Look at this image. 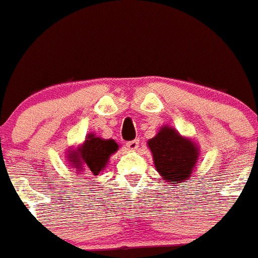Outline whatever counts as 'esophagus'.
Listing matches in <instances>:
<instances>
[{
  "mask_svg": "<svg viewBox=\"0 0 258 258\" xmlns=\"http://www.w3.org/2000/svg\"><path fill=\"white\" fill-rule=\"evenodd\" d=\"M125 147H127L130 151H136L138 147H139V140L135 139V140H131V142H127L125 143Z\"/></svg>",
  "mask_w": 258,
  "mask_h": 258,
  "instance_id": "obj_1",
  "label": "esophagus"
}]
</instances>
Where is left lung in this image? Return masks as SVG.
<instances>
[{
    "label": "left lung",
    "instance_id": "8db88e82",
    "mask_svg": "<svg viewBox=\"0 0 258 258\" xmlns=\"http://www.w3.org/2000/svg\"><path fill=\"white\" fill-rule=\"evenodd\" d=\"M148 147L162 181L187 182L198 162L199 148L196 143L179 135L173 127L164 125L155 138L148 140Z\"/></svg>",
    "mask_w": 258,
    "mask_h": 258
}]
</instances>
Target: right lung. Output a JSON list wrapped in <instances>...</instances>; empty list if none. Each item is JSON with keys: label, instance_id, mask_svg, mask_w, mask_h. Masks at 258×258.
<instances>
[{"label": "right lung", "instance_id": "1", "mask_svg": "<svg viewBox=\"0 0 258 258\" xmlns=\"http://www.w3.org/2000/svg\"><path fill=\"white\" fill-rule=\"evenodd\" d=\"M118 148L115 140L102 139L94 134H89L81 146L68 151L69 164L76 170L82 172L86 169L93 176H98L107 165L110 156L115 153Z\"/></svg>", "mask_w": 258, "mask_h": 258}]
</instances>
